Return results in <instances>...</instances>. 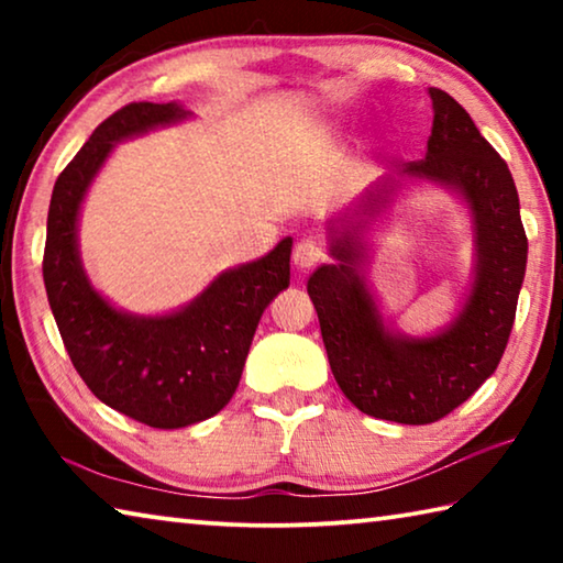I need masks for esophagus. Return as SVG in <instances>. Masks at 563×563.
I'll return each mask as SVG.
<instances>
[{
  "label": "esophagus",
  "instance_id": "34e87169",
  "mask_svg": "<svg viewBox=\"0 0 563 563\" xmlns=\"http://www.w3.org/2000/svg\"><path fill=\"white\" fill-rule=\"evenodd\" d=\"M322 261H325V247H322L316 238H302V241L292 247L295 268L310 271Z\"/></svg>",
  "mask_w": 563,
  "mask_h": 563
}]
</instances>
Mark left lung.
<instances>
[{
	"instance_id": "8db88e82",
	"label": "left lung",
	"mask_w": 563,
	"mask_h": 563,
	"mask_svg": "<svg viewBox=\"0 0 563 563\" xmlns=\"http://www.w3.org/2000/svg\"><path fill=\"white\" fill-rule=\"evenodd\" d=\"M430 99L434 121L427 156L375 180L328 228L335 261L320 265L308 280L340 389L360 412L399 424L437 422L497 369L517 316L529 247L509 166L450 93L432 87ZM399 177L450 187L473 213V292L451 325L430 339L389 331L361 275L366 262L361 231L391 202Z\"/></svg>"
}]
</instances>
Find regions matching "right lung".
<instances>
[{"instance_id":"1","label":"right lung","mask_w":563,"mask_h":563,"mask_svg":"<svg viewBox=\"0 0 563 563\" xmlns=\"http://www.w3.org/2000/svg\"><path fill=\"white\" fill-rule=\"evenodd\" d=\"M188 117L176 101L111 113L56 178L46 218L44 288L76 373L103 405L156 430L203 422L231 402L263 310L290 285L292 238H283L168 316L117 310L93 290L76 238L91 180L119 141Z\"/></svg>"}]
</instances>
